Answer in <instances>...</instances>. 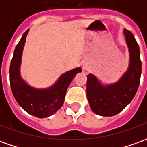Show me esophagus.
Listing matches in <instances>:
<instances>
[{
  "label": "esophagus",
  "instance_id": "1",
  "mask_svg": "<svg viewBox=\"0 0 147 147\" xmlns=\"http://www.w3.org/2000/svg\"><path fill=\"white\" fill-rule=\"evenodd\" d=\"M83 68H84V69H85V68H86V65H85V64H83Z\"/></svg>",
  "mask_w": 147,
  "mask_h": 147
}]
</instances>
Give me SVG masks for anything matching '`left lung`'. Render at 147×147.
Here are the masks:
<instances>
[{"instance_id": "1", "label": "left lung", "mask_w": 147, "mask_h": 147, "mask_svg": "<svg viewBox=\"0 0 147 147\" xmlns=\"http://www.w3.org/2000/svg\"><path fill=\"white\" fill-rule=\"evenodd\" d=\"M129 50V66L120 80L103 85L95 76L89 74L86 82V96L94 113L103 117H112L123 110L132 101L139 88L142 71L140 51L131 31L124 29Z\"/></svg>"}]
</instances>
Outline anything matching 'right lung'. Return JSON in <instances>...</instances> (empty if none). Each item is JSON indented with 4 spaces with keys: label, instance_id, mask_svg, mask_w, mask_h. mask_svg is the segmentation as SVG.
Returning a JSON list of instances; mask_svg holds the SVG:
<instances>
[{
    "label": "right lung",
    "instance_id": "add662e5",
    "mask_svg": "<svg viewBox=\"0 0 147 147\" xmlns=\"http://www.w3.org/2000/svg\"><path fill=\"white\" fill-rule=\"evenodd\" d=\"M27 30L15 49L10 64V85L18 104L27 113L38 118L50 117L63 105L67 89L76 75L82 71L80 67L68 71L53 86L45 89H38L28 85L20 76V65Z\"/></svg>",
    "mask_w": 147,
    "mask_h": 147
}]
</instances>
